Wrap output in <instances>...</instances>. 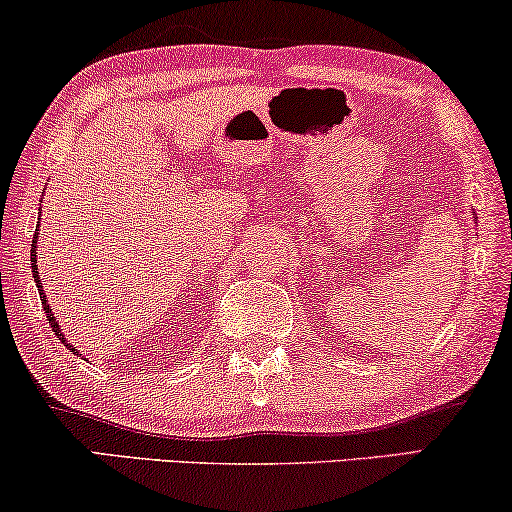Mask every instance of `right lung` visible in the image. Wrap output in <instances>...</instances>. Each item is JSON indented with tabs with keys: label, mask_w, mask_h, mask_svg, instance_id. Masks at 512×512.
I'll list each match as a JSON object with an SVG mask.
<instances>
[{
	"label": "right lung",
	"mask_w": 512,
	"mask_h": 512,
	"mask_svg": "<svg viewBox=\"0 0 512 512\" xmlns=\"http://www.w3.org/2000/svg\"><path fill=\"white\" fill-rule=\"evenodd\" d=\"M37 232H35V240H32V249H30V265H32V277H35V282H37V289H39V298H42V308H44V313H46V317H49V324H51V329L56 331V336H58V341H63L65 343V338H63V334H61V327H58V322H56V317L51 315V308H49V303H46V298H44V289H42V282H39V275H37ZM68 345V343H65ZM70 348V353H75V348H72V345H68Z\"/></svg>",
	"instance_id": "add662e5"
}]
</instances>
